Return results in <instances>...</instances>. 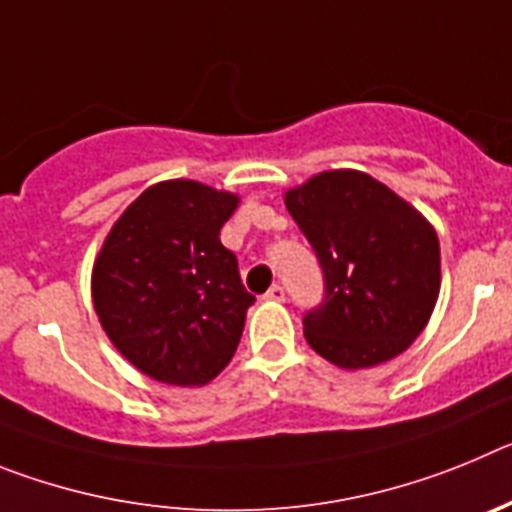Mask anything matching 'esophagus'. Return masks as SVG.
Instances as JSON below:
<instances>
[{
  "instance_id": "1",
  "label": "esophagus",
  "mask_w": 512,
  "mask_h": 512,
  "mask_svg": "<svg viewBox=\"0 0 512 512\" xmlns=\"http://www.w3.org/2000/svg\"><path fill=\"white\" fill-rule=\"evenodd\" d=\"M264 300L269 302H284V287H279V284H274V287H269V292L264 295Z\"/></svg>"
}]
</instances>
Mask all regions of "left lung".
<instances>
[{"instance_id":"obj_1","label":"left lung","mask_w":512,"mask_h":512,"mask_svg":"<svg viewBox=\"0 0 512 512\" xmlns=\"http://www.w3.org/2000/svg\"><path fill=\"white\" fill-rule=\"evenodd\" d=\"M310 241L325 297L302 320L305 338L341 369L402 354L431 320L441 289L433 225L364 171L338 169L284 194Z\"/></svg>"}]
</instances>
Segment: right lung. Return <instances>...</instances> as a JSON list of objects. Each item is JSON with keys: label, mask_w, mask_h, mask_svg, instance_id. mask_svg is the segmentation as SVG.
I'll use <instances>...</instances> for the list:
<instances>
[{"label": "right lung", "mask_w": 512, "mask_h": 512, "mask_svg": "<svg viewBox=\"0 0 512 512\" xmlns=\"http://www.w3.org/2000/svg\"><path fill=\"white\" fill-rule=\"evenodd\" d=\"M238 194L192 179L148 187L122 212L94 261L104 333L156 382L200 387L223 372L256 302L220 228Z\"/></svg>", "instance_id": "obj_1"}]
</instances>
